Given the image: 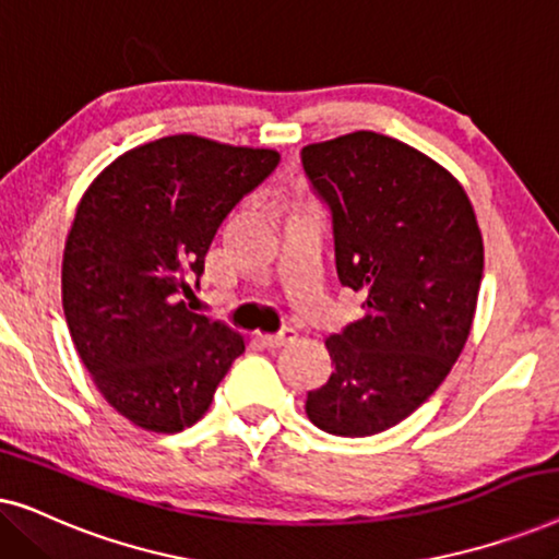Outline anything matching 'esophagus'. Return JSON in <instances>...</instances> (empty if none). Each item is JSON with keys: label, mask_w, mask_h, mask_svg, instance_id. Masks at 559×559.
Instances as JSON below:
<instances>
[{"label": "esophagus", "mask_w": 559, "mask_h": 559, "mask_svg": "<svg viewBox=\"0 0 559 559\" xmlns=\"http://www.w3.org/2000/svg\"><path fill=\"white\" fill-rule=\"evenodd\" d=\"M295 338H297L295 328H282L280 333L262 335V343H264L266 348H282V346H287V343H293Z\"/></svg>", "instance_id": "1"}]
</instances>
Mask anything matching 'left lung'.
Returning a JSON list of instances; mask_svg holds the SVG:
<instances>
[{"label": "left lung", "mask_w": 559, "mask_h": 559, "mask_svg": "<svg viewBox=\"0 0 559 559\" xmlns=\"http://www.w3.org/2000/svg\"><path fill=\"white\" fill-rule=\"evenodd\" d=\"M328 205L335 272L364 295V316L325 341L333 373L305 412L341 438L409 417L468 341L484 277L476 213L453 175L409 144L354 132L300 152Z\"/></svg>", "instance_id": "1"}]
</instances>
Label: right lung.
<instances>
[{"mask_svg": "<svg viewBox=\"0 0 559 559\" xmlns=\"http://www.w3.org/2000/svg\"><path fill=\"white\" fill-rule=\"evenodd\" d=\"M277 165L274 150L175 134L114 159L81 198L63 254L66 323L98 392L129 423L195 425L247 348L186 300L218 226Z\"/></svg>", "mask_w": 559, "mask_h": 559, "instance_id": "obj_1", "label": "right lung"}]
</instances>
